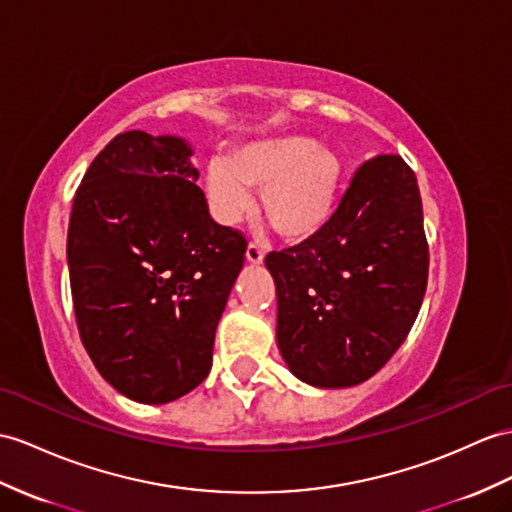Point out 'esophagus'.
Listing matches in <instances>:
<instances>
[{"label":"esophagus","instance_id":"1","mask_svg":"<svg viewBox=\"0 0 512 512\" xmlns=\"http://www.w3.org/2000/svg\"><path fill=\"white\" fill-rule=\"evenodd\" d=\"M245 256H247V260H249V263H252V265H260V263H263V260H265V249L260 247L258 243H249Z\"/></svg>","mask_w":512,"mask_h":512}]
</instances>
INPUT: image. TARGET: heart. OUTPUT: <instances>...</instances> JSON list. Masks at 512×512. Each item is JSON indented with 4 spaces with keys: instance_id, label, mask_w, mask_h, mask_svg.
I'll use <instances>...</instances> for the list:
<instances>
[{
    "instance_id": "b5f03b06",
    "label": "heart",
    "mask_w": 512,
    "mask_h": 512,
    "mask_svg": "<svg viewBox=\"0 0 512 512\" xmlns=\"http://www.w3.org/2000/svg\"><path fill=\"white\" fill-rule=\"evenodd\" d=\"M343 165L328 147L304 134H282L236 147L230 160H210L206 191L219 221H239L252 195L286 241H306L330 221L339 197Z\"/></svg>"
}]
</instances>
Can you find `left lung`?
<instances>
[{
	"label": "left lung",
	"instance_id": "1",
	"mask_svg": "<svg viewBox=\"0 0 512 512\" xmlns=\"http://www.w3.org/2000/svg\"><path fill=\"white\" fill-rule=\"evenodd\" d=\"M265 265L293 376L319 389L369 380L404 343L428 284L413 169L393 154L367 160L326 226Z\"/></svg>",
	"mask_w": 512,
	"mask_h": 512
}]
</instances>
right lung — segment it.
I'll use <instances>...</instances> for the list:
<instances>
[{"label": "right lung", "instance_id": "obj_1", "mask_svg": "<svg viewBox=\"0 0 512 512\" xmlns=\"http://www.w3.org/2000/svg\"><path fill=\"white\" fill-rule=\"evenodd\" d=\"M180 136L117 134L73 197L67 263L80 339L102 378L141 404L193 391L247 241L210 217Z\"/></svg>", "mask_w": 512, "mask_h": 512}]
</instances>
